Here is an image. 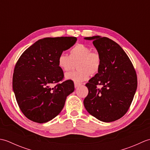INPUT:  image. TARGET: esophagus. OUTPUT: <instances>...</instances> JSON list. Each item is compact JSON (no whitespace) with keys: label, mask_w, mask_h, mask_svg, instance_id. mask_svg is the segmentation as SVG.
Masks as SVG:
<instances>
[{"label":"esophagus","mask_w":150,"mask_h":150,"mask_svg":"<svg viewBox=\"0 0 150 150\" xmlns=\"http://www.w3.org/2000/svg\"><path fill=\"white\" fill-rule=\"evenodd\" d=\"M74 85H75V88H77L79 86H80V85H81V84H79V83H76V82H75V84H74Z\"/></svg>","instance_id":"obj_1"}]
</instances>
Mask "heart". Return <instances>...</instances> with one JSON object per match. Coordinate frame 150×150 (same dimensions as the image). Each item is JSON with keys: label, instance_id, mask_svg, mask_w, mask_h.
<instances>
[{"label": "heart", "instance_id": "b5f03b06", "mask_svg": "<svg viewBox=\"0 0 150 150\" xmlns=\"http://www.w3.org/2000/svg\"><path fill=\"white\" fill-rule=\"evenodd\" d=\"M77 62V71L66 73V79L81 83L86 81L90 75H95L99 72L102 58L97 51H92L84 44L78 43L69 50V56L62 53L57 59V65L63 71H68Z\"/></svg>", "mask_w": 150, "mask_h": 150}]
</instances>
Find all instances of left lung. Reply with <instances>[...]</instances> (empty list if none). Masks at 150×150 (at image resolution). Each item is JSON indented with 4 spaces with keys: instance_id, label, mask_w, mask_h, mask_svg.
Instances as JSON below:
<instances>
[{
    "instance_id": "1",
    "label": "left lung",
    "mask_w": 150,
    "mask_h": 150,
    "mask_svg": "<svg viewBox=\"0 0 150 150\" xmlns=\"http://www.w3.org/2000/svg\"><path fill=\"white\" fill-rule=\"evenodd\" d=\"M93 40L100 53L99 72L86 86L88 94L84 100L86 110L92 116L105 122L123 117L131 106L137 87L135 69L126 52L108 37H86Z\"/></svg>"
}]
</instances>
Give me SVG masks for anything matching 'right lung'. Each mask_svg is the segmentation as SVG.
Masks as SVG:
<instances>
[{
    "label": "right lung",
    "mask_w": 150,
    "mask_h": 150,
    "mask_svg": "<svg viewBox=\"0 0 150 150\" xmlns=\"http://www.w3.org/2000/svg\"><path fill=\"white\" fill-rule=\"evenodd\" d=\"M76 41L75 37L44 38L19 57L13 75V89L19 108L28 119L38 123L53 119L62 111L67 96L74 91L73 81H63L64 75L57 59Z\"/></svg>",
    "instance_id": "1"
}]
</instances>
